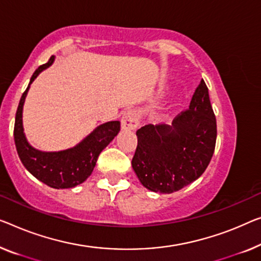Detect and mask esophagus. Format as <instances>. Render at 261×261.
I'll use <instances>...</instances> for the list:
<instances>
[{
	"label": "esophagus",
	"instance_id": "obj_1",
	"mask_svg": "<svg viewBox=\"0 0 261 261\" xmlns=\"http://www.w3.org/2000/svg\"><path fill=\"white\" fill-rule=\"evenodd\" d=\"M139 120L138 116L134 110L126 111L122 117V127L123 130H134L138 126Z\"/></svg>",
	"mask_w": 261,
	"mask_h": 261
}]
</instances>
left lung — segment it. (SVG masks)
I'll use <instances>...</instances> for the list:
<instances>
[{
	"mask_svg": "<svg viewBox=\"0 0 261 261\" xmlns=\"http://www.w3.org/2000/svg\"><path fill=\"white\" fill-rule=\"evenodd\" d=\"M136 135L138 144L131 164L147 190L172 193L198 179L211 162L217 139V120L204 80L188 110L172 125L149 124Z\"/></svg>",
	"mask_w": 261,
	"mask_h": 261,
	"instance_id": "1",
	"label": "left lung"
}]
</instances>
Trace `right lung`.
<instances>
[{"label": "right lung", "mask_w": 261, "mask_h": 261, "mask_svg": "<svg viewBox=\"0 0 261 261\" xmlns=\"http://www.w3.org/2000/svg\"><path fill=\"white\" fill-rule=\"evenodd\" d=\"M55 56L50 57L48 63L38 67L31 76L28 88L19 99L15 117L14 139L22 164L34 177L50 188L70 189L88 179L95 168L99 153L117 136L120 130V123L118 120H112L97 126L88 137L68 150L44 152L31 146L23 132V104L30 84L40 75V72L53 64Z\"/></svg>", "instance_id": "right-lung-1"}]
</instances>
